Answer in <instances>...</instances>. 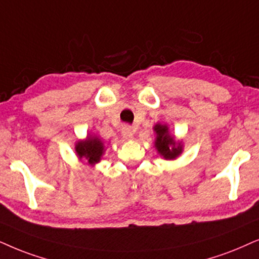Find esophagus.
Masks as SVG:
<instances>
[{
    "label": "esophagus",
    "instance_id": "1",
    "mask_svg": "<svg viewBox=\"0 0 259 259\" xmlns=\"http://www.w3.org/2000/svg\"><path fill=\"white\" fill-rule=\"evenodd\" d=\"M122 136L125 140H132L134 137V132L130 126H123L122 129Z\"/></svg>",
    "mask_w": 259,
    "mask_h": 259
}]
</instances>
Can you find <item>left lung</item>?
Listing matches in <instances>:
<instances>
[{
	"label": "left lung",
	"instance_id": "obj_1",
	"mask_svg": "<svg viewBox=\"0 0 259 259\" xmlns=\"http://www.w3.org/2000/svg\"><path fill=\"white\" fill-rule=\"evenodd\" d=\"M153 130L155 134L154 147L160 156H162L165 160H176L182 155L184 150L183 141L176 140V136L169 133L167 124L156 123L153 126Z\"/></svg>",
	"mask_w": 259,
	"mask_h": 259
}]
</instances>
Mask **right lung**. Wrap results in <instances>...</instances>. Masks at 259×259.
I'll return each instance as SVG.
<instances>
[{
	"mask_svg": "<svg viewBox=\"0 0 259 259\" xmlns=\"http://www.w3.org/2000/svg\"><path fill=\"white\" fill-rule=\"evenodd\" d=\"M105 145L99 137L87 134L86 139L78 140L75 143V154L80 161L86 162L87 165L96 166L100 162L105 153Z\"/></svg>",
	"mask_w": 259,
	"mask_h": 259,
	"instance_id": "obj_1",
	"label": "right lung"
}]
</instances>
